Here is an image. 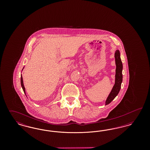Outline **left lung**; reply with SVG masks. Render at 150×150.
<instances>
[{"mask_svg": "<svg viewBox=\"0 0 150 150\" xmlns=\"http://www.w3.org/2000/svg\"><path fill=\"white\" fill-rule=\"evenodd\" d=\"M115 58L116 64V74H115V84L111 92L109 94L107 100L105 102V105H107L111 102L112 100L117 96L121 88V84L122 81V64L120 58V51L116 50L115 53Z\"/></svg>", "mask_w": 150, "mask_h": 150, "instance_id": "left-lung-1", "label": "left lung"}]
</instances>
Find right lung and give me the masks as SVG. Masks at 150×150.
Instances as JSON below:
<instances>
[{
    "instance_id": "right-lung-1",
    "label": "right lung",
    "mask_w": 150,
    "mask_h": 150,
    "mask_svg": "<svg viewBox=\"0 0 150 150\" xmlns=\"http://www.w3.org/2000/svg\"><path fill=\"white\" fill-rule=\"evenodd\" d=\"M24 68V67H23ZM23 69H22V70H23ZM21 84L22 88V89H23V92H24V93L25 94H26V91H25V86H24V85H23V78H22V75H21Z\"/></svg>"
}]
</instances>
